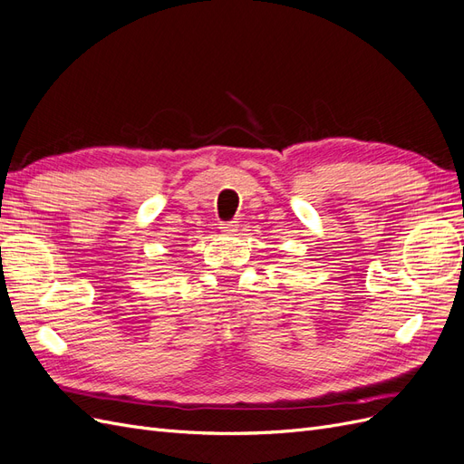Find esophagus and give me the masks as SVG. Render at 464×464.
<instances>
[{"label": "esophagus", "mask_w": 464, "mask_h": 464, "mask_svg": "<svg viewBox=\"0 0 464 464\" xmlns=\"http://www.w3.org/2000/svg\"><path fill=\"white\" fill-rule=\"evenodd\" d=\"M237 227H240V218L227 220V222H222V224H220L222 232H236V228H237Z\"/></svg>", "instance_id": "esophagus-1"}]
</instances>
